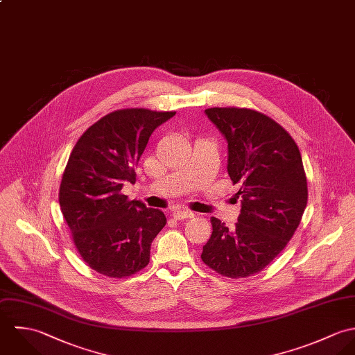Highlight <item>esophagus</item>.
<instances>
[{"instance_id": "esophagus-1", "label": "esophagus", "mask_w": 355, "mask_h": 355, "mask_svg": "<svg viewBox=\"0 0 355 355\" xmlns=\"http://www.w3.org/2000/svg\"><path fill=\"white\" fill-rule=\"evenodd\" d=\"M173 216L180 220V219H189V218H193L195 214L192 213V211H187V210H175V211L173 213Z\"/></svg>"}]
</instances>
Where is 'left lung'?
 Segmentation results:
<instances>
[{"instance_id": "left-lung-1", "label": "left lung", "mask_w": 355, "mask_h": 355, "mask_svg": "<svg viewBox=\"0 0 355 355\" xmlns=\"http://www.w3.org/2000/svg\"><path fill=\"white\" fill-rule=\"evenodd\" d=\"M207 116L227 140V173L240 189L233 229L211 216L213 233L202 261L229 279L262 272L288 244L307 205L299 148L270 116L239 107H214Z\"/></svg>"}]
</instances>
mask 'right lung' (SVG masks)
<instances>
[{
    "instance_id": "right-lung-1",
    "label": "right lung",
    "mask_w": 355,
    "mask_h": 355,
    "mask_svg": "<svg viewBox=\"0 0 355 355\" xmlns=\"http://www.w3.org/2000/svg\"><path fill=\"white\" fill-rule=\"evenodd\" d=\"M174 111L125 108L107 114L75 144L64 168L59 203L72 241L89 268L126 279L149 263L150 244L166 215L122 193L152 132Z\"/></svg>"
}]
</instances>
